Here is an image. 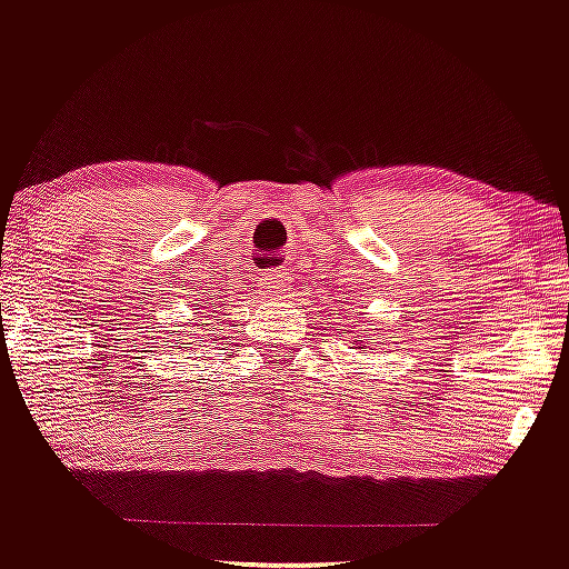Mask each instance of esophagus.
<instances>
[{"label": "esophagus", "instance_id": "34e87169", "mask_svg": "<svg viewBox=\"0 0 569 569\" xmlns=\"http://www.w3.org/2000/svg\"><path fill=\"white\" fill-rule=\"evenodd\" d=\"M291 272L283 270V267H276V270L264 272L262 289L270 293L272 299H286L291 297Z\"/></svg>", "mask_w": 569, "mask_h": 569}]
</instances>
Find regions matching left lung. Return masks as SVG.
<instances>
[{"label":"left lung","mask_w":569,"mask_h":569,"mask_svg":"<svg viewBox=\"0 0 569 569\" xmlns=\"http://www.w3.org/2000/svg\"><path fill=\"white\" fill-rule=\"evenodd\" d=\"M358 342H361V339H358Z\"/></svg>","instance_id":"1"}]
</instances>
